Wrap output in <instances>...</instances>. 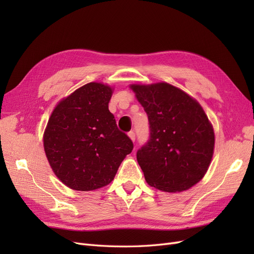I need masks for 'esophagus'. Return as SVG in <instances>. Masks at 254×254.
<instances>
[{
    "mask_svg": "<svg viewBox=\"0 0 254 254\" xmlns=\"http://www.w3.org/2000/svg\"><path fill=\"white\" fill-rule=\"evenodd\" d=\"M128 136L130 137V140H131V141H133V142L135 141V133L133 131H129Z\"/></svg>",
    "mask_w": 254,
    "mask_h": 254,
    "instance_id": "34e87169",
    "label": "esophagus"
}]
</instances>
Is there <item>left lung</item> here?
Returning <instances> with one entry per match:
<instances>
[{
    "label": "left lung",
    "mask_w": 254,
    "mask_h": 254,
    "mask_svg": "<svg viewBox=\"0 0 254 254\" xmlns=\"http://www.w3.org/2000/svg\"><path fill=\"white\" fill-rule=\"evenodd\" d=\"M130 88L148 115L149 139L136 152L146 182L171 193L195 186L209 168L215 143L202 107L166 82Z\"/></svg>",
    "instance_id": "1"
}]
</instances>
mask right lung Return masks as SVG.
Masks as SVG:
<instances>
[{
  "label": "right lung",
  "instance_id": "right-lung-1",
  "mask_svg": "<svg viewBox=\"0 0 254 254\" xmlns=\"http://www.w3.org/2000/svg\"><path fill=\"white\" fill-rule=\"evenodd\" d=\"M112 88L90 82L59 102L43 135L53 172L67 188L93 190L109 184L133 148L108 104Z\"/></svg>",
  "mask_w": 254,
  "mask_h": 254
}]
</instances>
